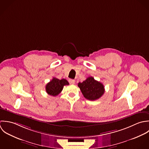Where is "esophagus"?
Wrapping results in <instances>:
<instances>
[{
  "label": "esophagus",
  "instance_id": "1",
  "mask_svg": "<svg viewBox=\"0 0 149 149\" xmlns=\"http://www.w3.org/2000/svg\"><path fill=\"white\" fill-rule=\"evenodd\" d=\"M68 82L70 84H75V80L74 79H68Z\"/></svg>",
  "mask_w": 149,
  "mask_h": 149
}]
</instances>
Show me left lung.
Wrapping results in <instances>:
<instances>
[{
  "label": "left lung",
  "mask_w": 149,
  "mask_h": 149,
  "mask_svg": "<svg viewBox=\"0 0 149 149\" xmlns=\"http://www.w3.org/2000/svg\"><path fill=\"white\" fill-rule=\"evenodd\" d=\"M78 87L84 97L90 101L100 98L104 93L105 89L103 84L89 77L82 82H79Z\"/></svg>",
  "instance_id": "1"
}]
</instances>
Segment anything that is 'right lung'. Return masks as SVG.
Returning <instances> with one entry per match:
<instances>
[{"mask_svg":"<svg viewBox=\"0 0 149 149\" xmlns=\"http://www.w3.org/2000/svg\"><path fill=\"white\" fill-rule=\"evenodd\" d=\"M68 85L69 83L65 79L60 80L58 78H53V79L47 84L45 90L49 95L56 96L61 91L64 86Z\"/></svg>","mask_w":149,"mask_h":149,"instance_id":"obj_1","label":"right lung"}]
</instances>
